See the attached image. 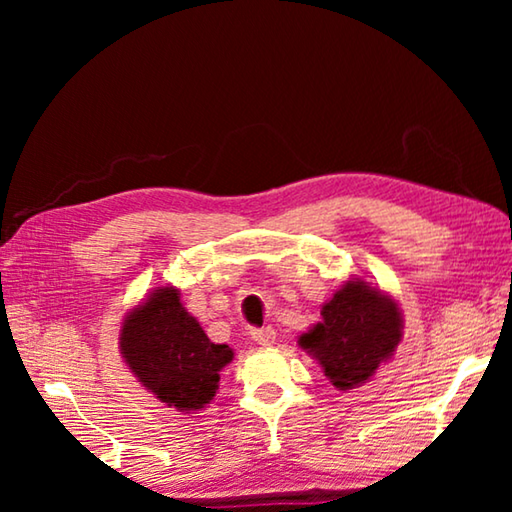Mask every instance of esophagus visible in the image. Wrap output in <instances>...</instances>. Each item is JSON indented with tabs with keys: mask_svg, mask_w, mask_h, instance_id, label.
Returning <instances> with one entry per match:
<instances>
[{
	"mask_svg": "<svg viewBox=\"0 0 512 512\" xmlns=\"http://www.w3.org/2000/svg\"><path fill=\"white\" fill-rule=\"evenodd\" d=\"M253 339L264 345V348H268V345L275 343V329L273 327H259V329H253Z\"/></svg>",
	"mask_w": 512,
	"mask_h": 512,
	"instance_id": "1",
	"label": "esophagus"
}]
</instances>
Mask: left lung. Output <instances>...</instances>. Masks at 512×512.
Segmentation results:
<instances>
[{"label": "left lung", "instance_id": "8db88e82", "mask_svg": "<svg viewBox=\"0 0 512 512\" xmlns=\"http://www.w3.org/2000/svg\"><path fill=\"white\" fill-rule=\"evenodd\" d=\"M323 320L309 327L298 345L323 368L339 391L366 384L402 341L404 318L395 298L350 277L320 309Z\"/></svg>", "mask_w": 512, "mask_h": 512}]
</instances>
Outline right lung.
Listing matches in <instances>:
<instances>
[{"instance_id":"1","label":"right lung","mask_w":512,"mask_h":512,"mask_svg":"<svg viewBox=\"0 0 512 512\" xmlns=\"http://www.w3.org/2000/svg\"><path fill=\"white\" fill-rule=\"evenodd\" d=\"M119 352L146 391L178 411L210 404L219 391V372L235 359L230 345L207 339L176 287L153 289L128 311Z\"/></svg>"}]
</instances>
